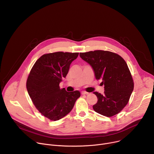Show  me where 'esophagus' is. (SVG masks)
<instances>
[{"label": "esophagus", "mask_w": 154, "mask_h": 154, "mask_svg": "<svg viewBox=\"0 0 154 154\" xmlns=\"http://www.w3.org/2000/svg\"><path fill=\"white\" fill-rule=\"evenodd\" d=\"M81 94H82V95H85V94H88V93H87V92H86V91H82Z\"/></svg>", "instance_id": "1"}]
</instances>
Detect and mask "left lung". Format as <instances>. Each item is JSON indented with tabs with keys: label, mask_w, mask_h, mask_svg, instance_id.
<instances>
[{
	"label": "left lung",
	"mask_w": 154,
	"mask_h": 154,
	"mask_svg": "<svg viewBox=\"0 0 154 154\" xmlns=\"http://www.w3.org/2000/svg\"><path fill=\"white\" fill-rule=\"evenodd\" d=\"M80 58L93 69L97 80H102L103 94L94 92L97 97L94 110L106 117L119 113L127 104L134 90V81L125 60L109 51H94L80 53Z\"/></svg>",
	"instance_id": "left-lung-1"
}]
</instances>
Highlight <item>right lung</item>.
<instances>
[{"label": "right lung", "instance_id": "add662e5", "mask_svg": "<svg viewBox=\"0 0 154 154\" xmlns=\"http://www.w3.org/2000/svg\"><path fill=\"white\" fill-rule=\"evenodd\" d=\"M78 55L63 52L45 54L31 69L26 84L28 93L38 110L50 120L57 121L67 115L80 96L77 90L68 92L59 86Z\"/></svg>", "mask_w": 154, "mask_h": 154}]
</instances>
